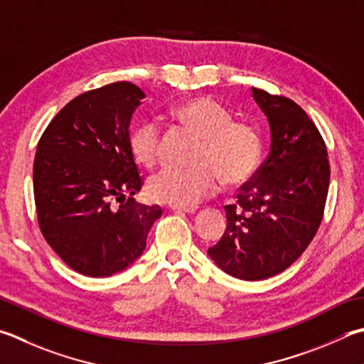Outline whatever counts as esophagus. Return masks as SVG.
<instances>
[{
	"instance_id": "esophagus-1",
	"label": "esophagus",
	"mask_w": 364,
	"mask_h": 364,
	"mask_svg": "<svg viewBox=\"0 0 364 364\" xmlns=\"http://www.w3.org/2000/svg\"><path fill=\"white\" fill-rule=\"evenodd\" d=\"M171 211H175V213H188V215H193L196 213L197 207H189V208H183V207H170Z\"/></svg>"
}]
</instances>
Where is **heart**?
Here are the masks:
<instances>
[{
  "label": "heart",
  "instance_id": "1",
  "mask_svg": "<svg viewBox=\"0 0 364 364\" xmlns=\"http://www.w3.org/2000/svg\"><path fill=\"white\" fill-rule=\"evenodd\" d=\"M171 116L200 136L193 159L196 165L157 171L148 181L151 199L189 208L216 193L221 181L235 188L255 176L262 159V140L253 125L232 121L229 109L205 95L176 105ZM129 149L138 164L153 167L161 151L159 127L151 121L136 124L129 134Z\"/></svg>",
  "mask_w": 364,
  "mask_h": 364
}]
</instances>
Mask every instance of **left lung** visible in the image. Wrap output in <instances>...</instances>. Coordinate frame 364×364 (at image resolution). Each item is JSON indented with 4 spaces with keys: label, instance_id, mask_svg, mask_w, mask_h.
<instances>
[{
    "label": "left lung",
    "instance_id": "1",
    "mask_svg": "<svg viewBox=\"0 0 364 364\" xmlns=\"http://www.w3.org/2000/svg\"><path fill=\"white\" fill-rule=\"evenodd\" d=\"M267 116L270 153L237 203L226 205L228 228L208 256L240 280H264L283 272L316 234L329 188L328 151L323 136L291 98L253 87Z\"/></svg>",
    "mask_w": 364,
    "mask_h": 364
}]
</instances>
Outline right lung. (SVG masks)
Masks as SVG:
<instances>
[{
  "label": "right lung",
  "mask_w": 364,
  "mask_h": 364,
  "mask_svg": "<svg viewBox=\"0 0 364 364\" xmlns=\"http://www.w3.org/2000/svg\"><path fill=\"white\" fill-rule=\"evenodd\" d=\"M141 98L143 90L127 81L84 92L39 138L33 164L39 229L60 259L82 275L127 269L162 215L159 205L132 197L143 186L129 149L130 119Z\"/></svg>",
  "instance_id": "1"
}]
</instances>
